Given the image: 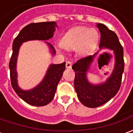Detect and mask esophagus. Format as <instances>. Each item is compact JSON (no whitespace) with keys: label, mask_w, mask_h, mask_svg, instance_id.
<instances>
[{"label":"esophagus","mask_w":133,"mask_h":133,"mask_svg":"<svg viewBox=\"0 0 133 133\" xmlns=\"http://www.w3.org/2000/svg\"><path fill=\"white\" fill-rule=\"evenodd\" d=\"M66 68H71L72 67V62L71 61H67L66 62Z\"/></svg>","instance_id":"34e87169"}]
</instances>
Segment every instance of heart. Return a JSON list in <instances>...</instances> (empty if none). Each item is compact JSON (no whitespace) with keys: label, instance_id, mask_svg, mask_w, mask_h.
<instances>
[{"label":"heart","instance_id":"1","mask_svg":"<svg viewBox=\"0 0 133 133\" xmlns=\"http://www.w3.org/2000/svg\"><path fill=\"white\" fill-rule=\"evenodd\" d=\"M99 39V34L94 29L78 26L69 29L60 41V46L67 50L77 49L79 55L84 56L94 50Z\"/></svg>","mask_w":133,"mask_h":133}]
</instances>
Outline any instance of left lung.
Listing matches in <instances>:
<instances>
[{"mask_svg":"<svg viewBox=\"0 0 133 133\" xmlns=\"http://www.w3.org/2000/svg\"><path fill=\"white\" fill-rule=\"evenodd\" d=\"M96 26L101 33L99 48L108 49L113 51L115 67L105 83L94 85L88 81L87 72L98 52L93 55L81 58L72 65V68L75 74L74 85L77 96L83 104L90 108L104 104L117 94L120 89L124 69V49L117 35L102 23H98Z\"/></svg>","mask_w":133,"mask_h":133,"instance_id":"8db88e82","label":"left lung"}]
</instances>
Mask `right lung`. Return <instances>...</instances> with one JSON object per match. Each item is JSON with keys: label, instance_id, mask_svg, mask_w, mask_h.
<instances>
[{"label": "right lung", "instance_id": "1", "mask_svg": "<svg viewBox=\"0 0 133 133\" xmlns=\"http://www.w3.org/2000/svg\"><path fill=\"white\" fill-rule=\"evenodd\" d=\"M56 27L57 24L55 21L29 23L21 29L13 41L12 55L9 64L12 87L21 99L32 106L42 107L52 101L55 94L57 86L66 68V63L51 64L43 81L37 87L30 90H23L18 87L17 80L16 64L19 49L23 42L28 41H46L52 38ZM46 43L48 44L52 53L55 54L52 45L46 41Z\"/></svg>", "mask_w": 133, "mask_h": 133}]
</instances>
